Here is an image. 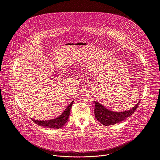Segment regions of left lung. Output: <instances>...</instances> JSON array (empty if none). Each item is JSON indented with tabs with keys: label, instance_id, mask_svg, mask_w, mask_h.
Masks as SVG:
<instances>
[{
	"label": "left lung",
	"instance_id": "1",
	"mask_svg": "<svg viewBox=\"0 0 160 160\" xmlns=\"http://www.w3.org/2000/svg\"><path fill=\"white\" fill-rule=\"evenodd\" d=\"M140 101L131 109L123 112H114L106 109L98 101H95L94 114L96 118L102 125L109 126L120 123L131 116L138 108Z\"/></svg>",
	"mask_w": 160,
	"mask_h": 160
}]
</instances>
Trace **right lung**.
<instances>
[{
	"label": "right lung",
	"instance_id": "obj_1",
	"mask_svg": "<svg viewBox=\"0 0 160 160\" xmlns=\"http://www.w3.org/2000/svg\"><path fill=\"white\" fill-rule=\"evenodd\" d=\"M73 101H72L68 106L66 108L64 111L62 113L59 117L56 118L54 119H52L50 120H37L32 118V120L36 124L43 127L45 128H60L68 122V118H69V115L70 112V110L72 106Z\"/></svg>",
	"mask_w": 160,
	"mask_h": 160
}]
</instances>
